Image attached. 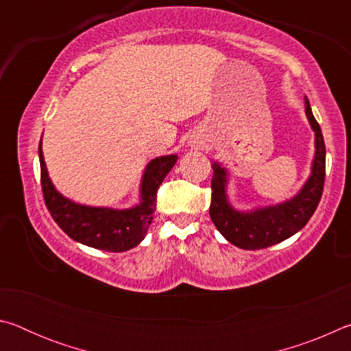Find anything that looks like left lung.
Segmentation results:
<instances>
[{"mask_svg": "<svg viewBox=\"0 0 351 351\" xmlns=\"http://www.w3.org/2000/svg\"><path fill=\"white\" fill-rule=\"evenodd\" d=\"M305 112L316 134V141H314L316 153H314L311 165V175L294 198L280 204L260 207V209L247 212L235 210L229 204L228 195H226L228 171L218 162L212 164L210 218L224 239L237 247L255 251V249L277 245L299 232L316 210L322 198L325 182V142L319 123L313 116L310 100L306 97Z\"/></svg>", "mask_w": 351, "mask_h": 351, "instance_id": "obj_1", "label": "left lung"}]
</instances>
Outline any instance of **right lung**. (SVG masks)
Instances as JSON below:
<instances>
[{
  "mask_svg": "<svg viewBox=\"0 0 351 351\" xmlns=\"http://www.w3.org/2000/svg\"><path fill=\"white\" fill-rule=\"evenodd\" d=\"M41 190L47 210L64 234L82 245L108 252L128 251L145 239L150 228L156 193L164 178L178 161L176 154L154 158L145 167L141 182V203L132 209H110L77 204L58 193L47 175L41 141L38 145Z\"/></svg>",
  "mask_w": 351,
  "mask_h": 351,
  "instance_id": "right-lung-1",
  "label": "right lung"
}]
</instances>
